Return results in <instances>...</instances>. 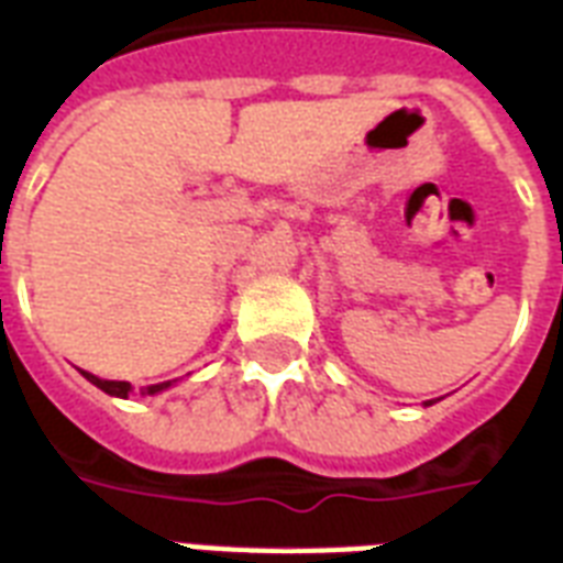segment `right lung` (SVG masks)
<instances>
[{
	"instance_id": "add662e5",
	"label": "right lung",
	"mask_w": 563,
	"mask_h": 563,
	"mask_svg": "<svg viewBox=\"0 0 563 563\" xmlns=\"http://www.w3.org/2000/svg\"><path fill=\"white\" fill-rule=\"evenodd\" d=\"M81 374L87 376V379H90L92 385H99V388H101V391H104V394H113V397H128V394L134 391V388H131V383H122V379H99V376L87 374V371H81ZM172 383H175V379H169V383L148 385V388H143V391H140V394H157V391H166V388H169Z\"/></svg>"
}]
</instances>
